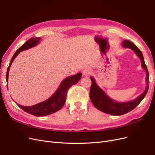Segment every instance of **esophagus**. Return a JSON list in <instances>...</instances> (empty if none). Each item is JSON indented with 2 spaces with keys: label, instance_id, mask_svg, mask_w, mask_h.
<instances>
[{
  "label": "esophagus",
  "instance_id": "esophagus-1",
  "mask_svg": "<svg viewBox=\"0 0 155 155\" xmlns=\"http://www.w3.org/2000/svg\"><path fill=\"white\" fill-rule=\"evenodd\" d=\"M91 74V70L89 68H85V70H83V74L84 76H88L89 75Z\"/></svg>",
  "mask_w": 155,
  "mask_h": 155
}]
</instances>
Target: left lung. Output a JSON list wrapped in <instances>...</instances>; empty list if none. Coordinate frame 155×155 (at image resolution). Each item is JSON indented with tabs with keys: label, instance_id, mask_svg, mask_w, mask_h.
Wrapping results in <instances>:
<instances>
[{
	"label": "left lung",
	"instance_id": "8db88e82",
	"mask_svg": "<svg viewBox=\"0 0 155 155\" xmlns=\"http://www.w3.org/2000/svg\"><path fill=\"white\" fill-rule=\"evenodd\" d=\"M122 46L124 48L131 49L137 54V55L140 59V61H141L142 68L145 71V74H146V78H145L146 87H145V91L143 92L142 94L136 97L133 100L125 102L116 101L112 100L111 97L107 94L103 89H101L97 85L94 78L92 76L90 77L92 81L90 91V98L93 105L98 110L104 112L105 113L114 116L123 115L133 110L142 101L145 95H146L149 89V72L147 66L145 64L143 56L142 51L138 49V48L133 42L129 40H124L122 42Z\"/></svg>",
	"mask_w": 155,
	"mask_h": 155
}]
</instances>
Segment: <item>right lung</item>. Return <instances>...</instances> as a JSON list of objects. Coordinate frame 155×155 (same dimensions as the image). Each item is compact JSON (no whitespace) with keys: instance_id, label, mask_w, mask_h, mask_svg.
I'll return each mask as SVG.
<instances>
[{"instance_id":"add662e5","label":"right lung","mask_w":155,"mask_h":155,"mask_svg":"<svg viewBox=\"0 0 155 155\" xmlns=\"http://www.w3.org/2000/svg\"><path fill=\"white\" fill-rule=\"evenodd\" d=\"M41 39V37H35V38L34 37H31V39L28 40L24 45H22L16 51V52L14 54L13 58L11 59V61L7 70V82L8 81V76L10 67L18 54L22 51L30 49L37 46L40 43ZM81 76L82 74L81 72H79L77 74L70 76L64 79L54 94L50 96L48 99L43 102H41L39 104L32 106H23L18 104L17 105L21 109L27 112V113H29L35 116H43L53 114L54 112L59 110L63 107L65 101H66L67 91L69 88L72 87L73 85H76L80 80Z\"/></svg>"}]
</instances>
